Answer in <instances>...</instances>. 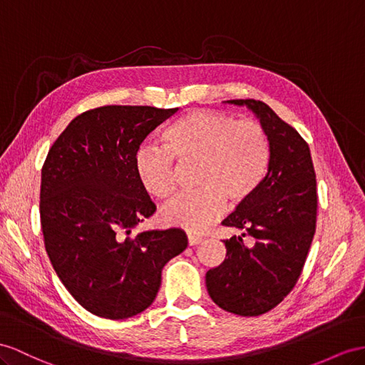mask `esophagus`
Masks as SVG:
<instances>
[{
    "mask_svg": "<svg viewBox=\"0 0 365 365\" xmlns=\"http://www.w3.org/2000/svg\"><path fill=\"white\" fill-rule=\"evenodd\" d=\"M202 240H203V239H202L200 236H195V235H188V244H190L191 247H194V245H199Z\"/></svg>",
    "mask_w": 365,
    "mask_h": 365,
    "instance_id": "esophagus-1",
    "label": "esophagus"
}]
</instances>
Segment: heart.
<instances>
[{"label":"heart","mask_w":365,"mask_h":365,"mask_svg":"<svg viewBox=\"0 0 365 365\" xmlns=\"http://www.w3.org/2000/svg\"><path fill=\"white\" fill-rule=\"evenodd\" d=\"M269 154V138L259 121L195 109L165 130L162 148L138 149L134 171L149 195L166 200L179 186V170L194 166L197 190L168 203L160 220L199 235L220 217L227 202L237 207L253 197L267 174Z\"/></svg>","instance_id":"b5f03b06"}]
</instances>
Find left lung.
Wrapping results in <instances>:
<instances>
[{
    "instance_id": "left-lung-1",
    "label": "left lung",
    "mask_w": 365,
    "mask_h": 365,
    "mask_svg": "<svg viewBox=\"0 0 365 365\" xmlns=\"http://www.w3.org/2000/svg\"><path fill=\"white\" fill-rule=\"evenodd\" d=\"M247 105L269 138V165L253 197L222 222L244 230L222 240L223 262L208 269V294L225 312L259 316L279 305L294 288L316 232L317 190L310 148L297 130L260 100H230ZM245 235L255 245L243 244Z\"/></svg>"
}]
</instances>
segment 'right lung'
Wrapping results in <instances>:
<instances>
[{
    "mask_svg": "<svg viewBox=\"0 0 365 365\" xmlns=\"http://www.w3.org/2000/svg\"><path fill=\"white\" fill-rule=\"evenodd\" d=\"M179 108L100 106L73 118L41 168L40 220L51 264L92 314L126 319L153 304L168 260L188 245L179 228L143 231L155 205L140 185L134 155Z\"/></svg>",
    "mask_w": 365,
    "mask_h": 365,
    "instance_id": "add662e5",
    "label": "right lung"
}]
</instances>
